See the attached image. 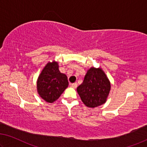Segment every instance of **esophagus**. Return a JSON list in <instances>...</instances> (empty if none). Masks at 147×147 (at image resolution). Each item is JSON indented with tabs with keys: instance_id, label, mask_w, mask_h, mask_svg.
<instances>
[{
	"instance_id": "1",
	"label": "esophagus",
	"mask_w": 147,
	"mask_h": 147,
	"mask_svg": "<svg viewBox=\"0 0 147 147\" xmlns=\"http://www.w3.org/2000/svg\"><path fill=\"white\" fill-rule=\"evenodd\" d=\"M71 86L73 88H76V87H77V83L75 82V83H73V84H71Z\"/></svg>"
}]
</instances>
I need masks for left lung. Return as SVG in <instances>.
I'll return each mask as SVG.
<instances>
[{
	"instance_id": "8db88e82",
	"label": "left lung",
	"mask_w": 147,
	"mask_h": 147,
	"mask_svg": "<svg viewBox=\"0 0 147 147\" xmlns=\"http://www.w3.org/2000/svg\"><path fill=\"white\" fill-rule=\"evenodd\" d=\"M76 90L85 106L94 108L106 102L111 90L110 81L102 68L92 67L88 70Z\"/></svg>"
}]
</instances>
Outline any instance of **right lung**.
Listing matches in <instances>:
<instances>
[{"label": "right lung", "instance_id": "1", "mask_svg": "<svg viewBox=\"0 0 147 147\" xmlns=\"http://www.w3.org/2000/svg\"><path fill=\"white\" fill-rule=\"evenodd\" d=\"M67 76L61 73L59 63L48 62L42 69L37 80V90L39 96L48 103L56 101L68 87Z\"/></svg>", "mask_w": 147, "mask_h": 147}]
</instances>
